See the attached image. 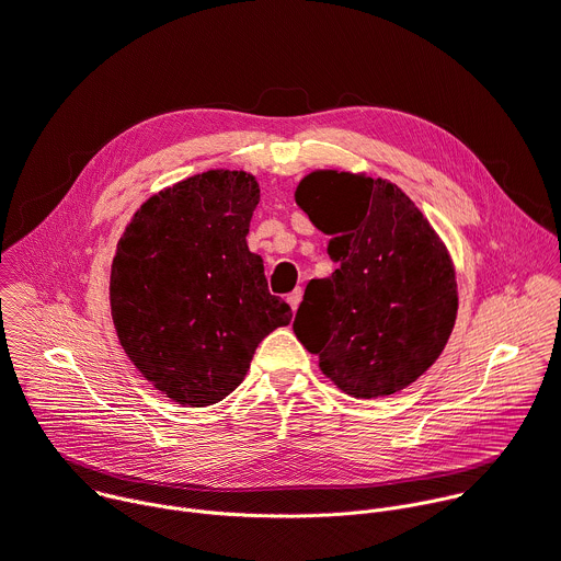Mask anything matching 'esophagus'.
Listing matches in <instances>:
<instances>
[{"instance_id":"1","label":"esophagus","mask_w":561,"mask_h":561,"mask_svg":"<svg viewBox=\"0 0 561 561\" xmlns=\"http://www.w3.org/2000/svg\"><path fill=\"white\" fill-rule=\"evenodd\" d=\"M300 300H302V289L298 287V289H294L289 296H287V302L291 305V309L296 311L298 309V305H300Z\"/></svg>"}]
</instances>
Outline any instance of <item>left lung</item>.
<instances>
[{"instance_id": "obj_1", "label": "left lung", "mask_w": 561, "mask_h": 561, "mask_svg": "<svg viewBox=\"0 0 561 561\" xmlns=\"http://www.w3.org/2000/svg\"><path fill=\"white\" fill-rule=\"evenodd\" d=\"M296 202L331 237L327 252L337 265L329 278L309 280L296 337L346 394L405 388L454 329L458 296L445 245L386 180L316 171L298 184Z\"/></svg>"}]
</instances>
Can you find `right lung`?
<instances>
[{
  "instance_id": "1",
  "label": "right lung",
  "mask_w": 561,
  "mask_h": 561,
  "mask_svg": "<svg viewBox=\"0 0 561 561\" xmlns=\"http://www.w3.org/2000/svg\"><path fill=\"white\" fill-rule=\"evenodd\" d=\"M259 197L252 175L208 171L142 204L118 243L110 298L121 344L173 401H221L259 342L291 322L248 250Z\"/></svg>"
}]
</instances>
